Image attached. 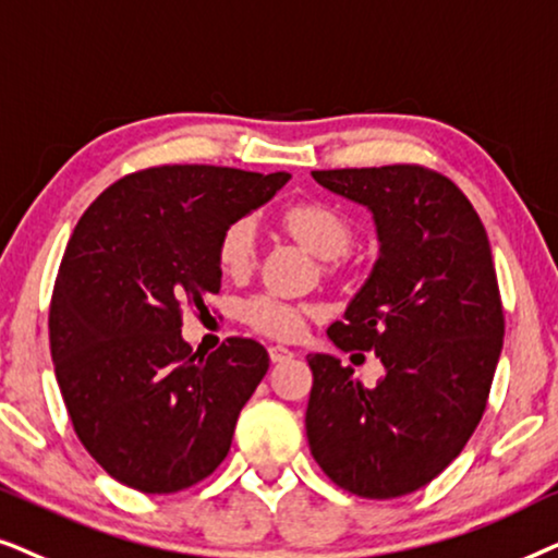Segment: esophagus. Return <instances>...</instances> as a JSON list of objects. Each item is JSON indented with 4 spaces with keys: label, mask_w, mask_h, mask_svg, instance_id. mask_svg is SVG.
I'll return each instance as SVG.
<instances>
[{
    "label": "esophagus",
    "mask_w": 558,
    "mask_h": 558,
    "mask_svg": "<svg viewBox=\"0 0 558 558\" xmlns=\"http://www.w3.org/2000/svg\"><path fill=\"white\" fill-rule=\"evenodd\" d=\"M267 352H270L272 362H286V360H291V356H293L291 349L283 347V344H272L270 349H267Z\"/></svg>",
    "instance_id": "34e87169"
}]
</instances>
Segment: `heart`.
<instances>
[{
  "label": "heart",
  "instance_id": "1",
  "mask_svg": "<svg viewBox=\"0 0 558 558\" xmlns=\"http://www.w3.org/2000/svg\"><path fill=\"white\" fill-rule=\"evenodd\" d=\"M283 221L295 240L314 252L318 257H341L354 242L352 219L339 209L337 204L324 198H306L295 202L286 209ZM219 267L232 278L250 275L257 263V225L252 217H240L221 229L217 242ZM242 322L267 337L288 339L299 333L303 314L299 306L286 303L272 295H255L244 301L240 311Z\"/></svg>",
  "mask_w": 558,
  "mask_h": 558
}]
</instances>
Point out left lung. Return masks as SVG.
<instances>
[{
	"instance_id": "left-lung-1",
	"label": "left lung",
	"mask_w": 558,
	"mask_h": 558,
	"mask_svg": "<svg viewBox=\"0 0 558 558\" xmlns=\"http://www.w3.org/2000/svg\"><path fill=\"white\" fill-rule=\"evenodd\" d=\"M314 178L375 214L380 259L329 339L375 352L385 377L365 388L337 356L308 354V447L337 487L392 500L439 477L485 415L505 333L493 252L439 170L396 162Z\"/></svg>"
}]
</instances>
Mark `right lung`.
<instances>
[{
	"label": "right lung",
	"mask_w": 558,
	"mask_h": 558,
	"mask_svg": "<svg viewBox=\"0 0 558 558\" xmlns=\"http://www.w3.org/2000/svg\"><path fill=\"white\" fill-rule=\"evenodd\" d=\"M288 178L221 166L135 170L73 229L50 299V354L78 441L122 485L181 493L229 454L270 356L244 337L198 356L181 337L183 311L209 314L221 229Z\"/></svg>",
	"instance_id": "1"
}]
</instances>
